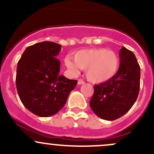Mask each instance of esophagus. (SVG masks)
<instances>
[{"instance_id":"esophagus-1","label":"esophagus","mask_w":154,"mask_h":154,"mask_svg":"<svg viewBox=\"0 0 154 154\" xmlns=\"http://www.w3.org/2000/svg\"><path fill=\"white\" fill-rule=\"evenodd\" d=\"M85 83V82L82 80V79H79L78 80V85H82V84Z\"/></svg>"}]
</instances>
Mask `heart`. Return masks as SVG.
<instances>
[{"label": "heart", "instance_id": "b5f03b06", "mask_svg": "<svg viewBox=\"0 0 154 154\" xmlns=\"http://www.w3.org/2000/svg\"><path fill=\"white\" fill-rule=\"evenodd\" d=\"M74 61L66 57L65 63L73 72L79 68L86 70V77L93 83H102L116 75L119 66V57L114 51L106 48L80 50L74 54Z\"/></svg>", "mask_w": 154, "mask_h": 154}]
</instances>
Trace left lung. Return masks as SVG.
Returning a JSON list of instances; mask_svg holds the SVG:
<instances>
[{"instance_id": "8db88e82", "label": "left lung", "mask_w": 154, "mask_h": 154, "mask_svg": "<svg viewBox=\"0 0 154 154\" xmlns=\"http://www.w3.org/2000/svg\"><path fill=\"white\" fill-rule=\"evenodd\" d=\"M120 63L113 78L94 85L90 107L94 114L106 120H115L125 114L137 100L140 88V66L134 53L122 47Z\"/></svg>"}]
</instances>
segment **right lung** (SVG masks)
<instances>
[{
  "mask_svg": "<svg viewBox=\"0 0 154 154\" xmlns=\"http://www.w3.org/2000/svg\"><path fill=\"white\" fill-rule=\"evenodd\" d=\"M61 45L44 41L26 48L19 60L16 87L23 106L35 115L47 117L66 104L77 80L60 75V62L56 57Z\"/></svg>",
  "mask_w": 154,
  "mask_h": 154,
  "instance_id": "obj_1",
  "label": "right lung"
}]
</instances>
